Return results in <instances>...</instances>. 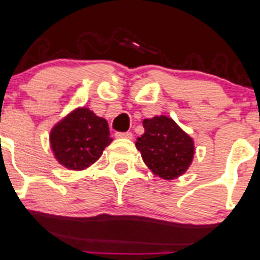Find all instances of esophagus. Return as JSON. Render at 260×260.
Masks as SVG:
<instances>
[{
	"label": "esophagus",
	"instance_id": "1",
	"mask_svg": "<svg viewBox=\"0 0 260 260\" xmlns=\"http://www.w3.org/2000/svg\"><path fill=\"white\" fill-rule=\"evenodd\" d=\"M115 137L116 138H128V140H131L133 136H132V133H131V132H116Z\"/></svg>",
	"mask_w": 260,
	"mask_h": 260
}]
</instances>
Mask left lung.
I'll list each match as a JSON object with an SVG mask.
<instances>
[{
  "mask_svg": "<svg viewBox=\"0 0 260 260\" xmlns=\"http://www.w3.org/2000/svg\"><path fill=\"white\" fill-rule=\"evenodd\" d=\"M144 128L145 133L137 138L136 147L152 173L164 179L185 173L195 154L192 138L173 119L164 115L145 119Z\"/></svg>",
  "mask_w": 260,
  "mask_h": 260,
  "instance_id": "left-lung-1",
  "label": "left lung"
}]
</instances>
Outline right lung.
Returning <instances> with one entry per match:
<instances>
[{
  "label": "right lung",
  "mask_w": 260,
  "mask_h": 260,
  "mask_svg": "<svg viewBox=\"0 0 260 260\" xmlns=\"http://www.w3.org/2000/svg\"><path fill=\"white\" fill-rule=\"evenodd\" d=\"M113 138L109 124L87 108H78L52 128L51 149L61 166L82 171L100 159Z\"/></svg>",
  "instance_id": "add662e5"
}]
</instances>
